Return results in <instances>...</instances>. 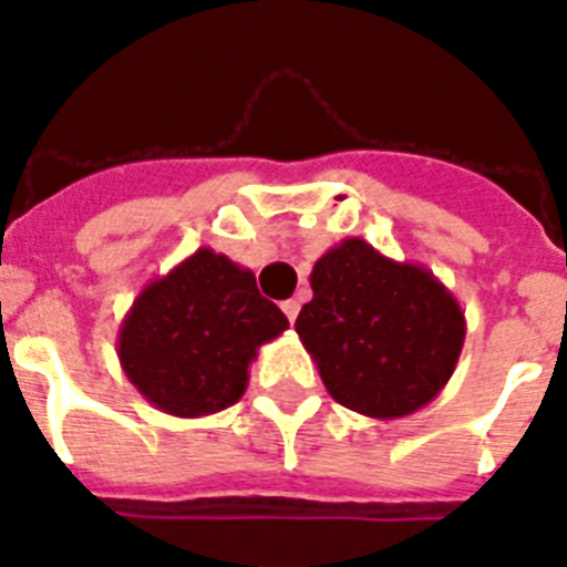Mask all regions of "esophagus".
Returning <instances> with one entry per match:
<instances>
[{"label": "esophagus", "mask_w": 567, "mask_h": 567, "mask_svg": "<svg viewBox=\"0 0 567 567\" xmlns=\"http://www.w3.org/2000/svg\"><path fill=\"white\" fill-rule=\"evenodd\" d=\"M282 311H285V318L293 323V320H297V315H300V300H285Z\"/></svg>", "instance_id": "1"}]
</instances>
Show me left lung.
Returning a JSON list of instances; mask_svg holds the SVG:
<instances>
[{"label":"left lung","mask_w":567,"mask_h":567,"mask_svg":"<svg viewBox=\"0 0 567 567\" xmlns=\"http://www.w3.org/2000/svg\"><path fill=\"white\" fill-rule=\"evenodd\" d=\"M297 336L347 409L394 421L441 394L465 344V311L423 265L344 238L311 267Z\"/></svg>","instance_id":"left-lung-1"}]
</instances>
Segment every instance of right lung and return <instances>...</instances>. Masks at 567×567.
I'll use <instances>...</instances> for the list:
<instances>
[{
	"mask_svg": "<svg viewBox=\"0 0 567 567\" xmlns=\"http://www.w3.org/2000/svg\"><path fill=\"white\" fill-rule=\"evenodd\" d=\"M288 329L256 276L199 247L137 293L120 323L128 382L173 417H203L238 403L258 347Z\"/></svg>",
	"mask_w": 567,
	"mask_h": 567,
	"instance_id": "add662e5",
	"label": "right lung"
}]
</instances>
